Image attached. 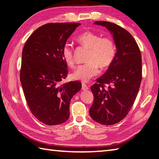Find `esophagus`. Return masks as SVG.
<instances>
[{"instance_id":"34e87169","label":"esophagus","mask_w":159,"mask_h":159,"mask_svg":"<svg viewBox=\"0 0 159 159\" xmlns=\"http://www.w3.org/2000/svg\"><path fill=\"white\" fill-rule=\"evenodd\" d=\"M81 89H83V90H87V89H88V85H86L85 83H82V87H81Z\"/></svg>"}]
</instances>
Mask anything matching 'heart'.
Returning a JSON list of instances; mask_svg holds the SVG:
<instances>
[{
  "label": "heart",
  "mask_w": 159,
  "mask_h": 159,
  "mask_svg": "<svg viewBox=\"0 0 159 159\" xmlns=\"http://www.w3.org/2000/svg\"><path fill=\"white\" fill-rule=\"evenodd\" d=\"M78 42L88 48L86 57L87 62L80 65L72 74L74 79L88 82L99 74V67L108 68L116 56V48L112 39L109 37H102L99 34L86 31L78 37ZM62 56L69 67H74V49L70 45L65 44L62 48Z\"/></svg>",
  "instance_id": "obj_1"
}]
</instances>
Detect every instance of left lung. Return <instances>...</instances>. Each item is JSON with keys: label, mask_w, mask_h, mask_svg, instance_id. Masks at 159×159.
<instances>
[{"label": "left lung", "mask_w": 159, "mask_h": 159, "mask_svg": "<svg viewBox=\"0 0 159 159\" xmlns=\"http://www.w3.org/2000/svg\"><path fill=\"white\" fill-rule=\"evenodd\" d=\"M94 24L111 31L117 53L108 70L91 86L94 101L89 115L98 123L112 125L127 115L136 99L142 80L141 53L135 39L124 28L104 21Z\"/></svg>", "instance_id": "obj_1"}]
</instances>
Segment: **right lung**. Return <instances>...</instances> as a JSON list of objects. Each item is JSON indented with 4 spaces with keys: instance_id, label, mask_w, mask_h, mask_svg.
<instances>
[{
    "instance_id": "obj_1",
    "label": "right lung",
    "mask_w": 159,
    "mask_h": 159,
    "mask_svg": "<svg viewBox=\"0 0 159 159\" xmlns=\"http://www.w3.org/2000/svg\"><path fill=\"white\" fill-rule=\"evenodd\" d=\"M79 23H48L28 37L23 48L20 70L24 96L30 111L47 125L64 123L70 101L81 88L80 81L61 83L67 76L62 48Z\"/></svg>"
}]
</instances>
